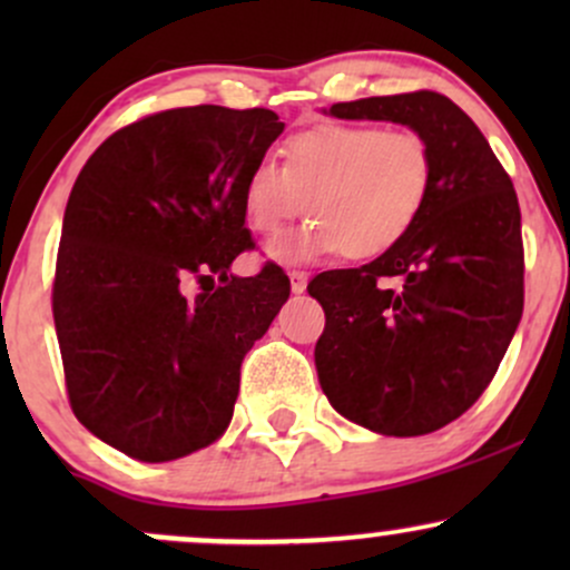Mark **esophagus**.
Listing matches in <instances>:
<instances>
[{"mask_svg":"<svg viewBox=\"0 0 570 570\" xmlns=\"http://www.w3.org/2000/svg\"><path fill=\"white\" fill-rule=\"evenodd\" d=\"M289 284L294 294H303L307 286V273L305 271H289Z\"/></svg>","mask_w":570,"mask_h":570,"instance_id":"1","label":"esophagus"}]
</instances>
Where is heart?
I'll list each match as a JSON object with an SVG mask.
<instances>
[{
    "label": "heart",
    "instance_id": "obj_1",
    "mask_svg": "<svg viewBox=\"0 0 570 570\" xmlns=\"http://www.w3.org/2000/svg\"><path fill=\"white\" fill-rule=\"evenodd\" d=\"M434 155L412 128L316 126L292 134L276 163H257L244 181V217L254 233H276L305 208L297 233L267 246L276 263L343 254L375 259L412 233L431 198Z\"/></svg>",
    "mask_w": 570,
    "mask_h": 570
}]
</instances>
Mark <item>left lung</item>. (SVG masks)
<instances>
[{
  "instance_id": "obj_1",
  "label": "left lung",
  "mask_w": 570,
  "mask_h": 570,
  "mask_svg": "<svg viewBox=\"0 0 570 570\" xmlns=\"http://www.w3.org/2000/svg\"><path fill=\"white\" fill-rule=\"evenodd\" d=\"M330 115L417 130L434 155V185L396 248L307 284L326 316L318 383L358 426L385 436L431 434L482 396L520 324V203L482 130L448 96H372L332 104Z\"/></svg>"
}]
</instances>
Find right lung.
<instances>
[{"label":"right lung","mask_w":570,"mask_h":570,"mask_svg":"<svg viewBox=\"0 0 570 570\" xmlns=\"http://www.w3.org/2000/svg\"><path fill=\"white\" fill-rule=\"evenodd\" d=\"M281 130L259 107L166 109L115 130L71 187L56 335L71 412L120 453L174 461L230 423L240 362L289 299L276 263L227 273L254 248L244 181Z\"/></svg>","instance_id":"1"}]
</instances>
